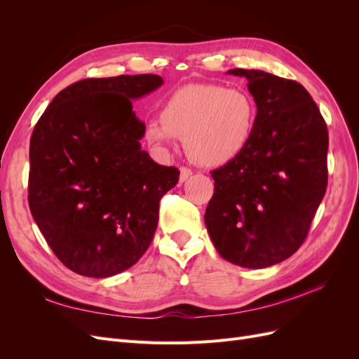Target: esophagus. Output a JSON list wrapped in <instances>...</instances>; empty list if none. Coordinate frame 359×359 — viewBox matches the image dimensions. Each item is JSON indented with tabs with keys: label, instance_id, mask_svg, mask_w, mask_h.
<instances>
[{
	"label": "esophagus",
	"instance_id": "obj_1",
	"mask_svg": "<svg viewBox=\"0 0 359 359\" xmlns=\"http://www.w3.org/2000/svg\"><path fill=\"white\" fill-rule=\"evenodd\" d=\"M191 175H193V170L191 169H189V168H181L180 169V181L181 182L187 181Z\"/></svg>",
	"mask_w": 359,
	"mask_h": 359
}]
</instances>
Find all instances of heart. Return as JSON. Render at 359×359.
Instances as JSON below:
<instances>
[{
	"mask_svg": "<svg viewBox=\"0 0 359 359\" xmlns=\"http://www.w3.org/2000/svg\"><path fill=\"white\" fill-rule=\"evenodd\" d=\"M256 123L257 104L247 90L191 83L168 97L160 119L147 126L145 139L165 151L184 137L187 153L201 165L223 166L247 149Z\"/></svg>",
	"mask_w": 359,
	"mask_h": 359,
	"instance_id": "heart-1",
	"label": "heart"
}]
</instances>
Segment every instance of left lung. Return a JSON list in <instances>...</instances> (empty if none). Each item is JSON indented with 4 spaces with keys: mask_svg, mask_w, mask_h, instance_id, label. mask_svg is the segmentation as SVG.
<instances>
[{
    "mask_svg": "<svg viewBox=\"0 0 359 359\" xmlns=\"http://www.w3.org/2000/svg\"><path fill=\"white\" fill-rule=\"evenodd\" d=\"M227 73L248 81L257 123L244 153L211 172L205 224L227 262L259 269L306 240L327 191L328 128L301 83L262 70Z\"/></svg>",
    "mask_w": 359,
    "mask_h": 359,
    "instance_id": "obj_1",
    "label": "left lung"
}]
</instances>
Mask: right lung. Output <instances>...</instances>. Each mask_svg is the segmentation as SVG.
<instances>
[{
	"instance_id": "obj_1",
	"label": "right lung",
	"mask_w": 359,
	"mask_h": 359,
	"mask_svg": "<svg viewBox=\"0 0 359 359\" xmlns=\"http://www.w3.org/2000/svg\"><path fill=\"white\" fill-rule=\"evenodd\" d=\"M157 74L83 79L55 95L29 140L28 203L52 252L73 273L106 278L147 252L158 203L180 170L140 147L145 123L132 102Z\"/></svg>"
}]
</instances>
